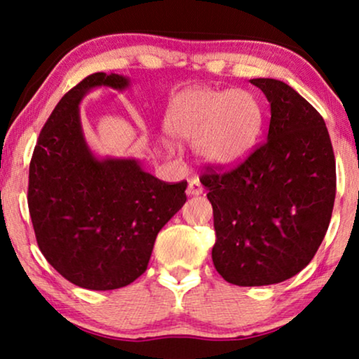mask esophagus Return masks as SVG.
I'll list each match as a JSON object with an SVG mask.
<instances>
[{"label":"esophagus","mask_w":359,"mask_h":359,"mask_svg":"<svg viewBox=\"0 0 359 359\" xmlns=\"http://www.w3.org/2000/svg\"><path fill=\"white\" fill-rule=\"evenodd\" d=\"M204 191V186L201 184V181L198 176H193V178L189 180V184H188V189H186V193H188V196H199L203 194Z\"/></svg>","instance_id":"1"}]
</instances>
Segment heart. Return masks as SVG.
<instances>
[{
  "label": "heart",
  "mask_w": 359,
  "mask_h": 359,
  "mask_svg": "<svg viewBox=\"0 0 359 359\" xmlns=\"http://www.w3.org/2000/svg\"><path fill=\"white\" fill-rule=\"evenodd\" d=\"M176 139L196 144L214 166H232L253 149L262 130V109L243 91H193L183 96L170 117Z\"/></svg>",
  "instance_id": "heart-1"
}]
</instances>
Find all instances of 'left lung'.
<instances>
[{
  "label": "left lung",
  "mask_w": 359,
  "mask_h": 359,
  "mask_svg": "<svg viewBox=\"0 0 359 359\" xmlns=\"http://www.w3.org/2000/svg\"><path fill=\"white\" fill-rule=\"evenodd\" d=\"M271 104L268 139L232 168L205 166L212 262L225 281L268 286L311 263L332 219L335 155L323 117L286 83L250 80Z\"/></svg>",
  "instance_id": "8db88e82"
}]
</instances>
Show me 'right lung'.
I'll list each match as a JSON object with an SVG mask.
<instances>
[{"instance_id":"right-lung-1","label":"right lung","mask_w":359,"mask_h":359,"mask_svg":"<svg viewBox=\"0 0 359 359\" xmlns=\"http://www.w3.org/2000/svg\"><path fill=\"white\" fill-rule=\"evenodd\" d=\"M121 75L93 73L65 93L39 134L27 205L39 248L68 281L111 291L145 273L161 227L186 203V181L165 183L135 160H97L83 139L78 104Z\"/></svg>"}]
</instances>
